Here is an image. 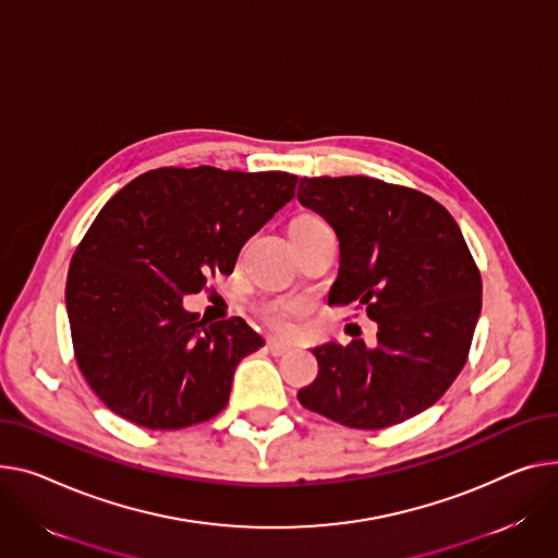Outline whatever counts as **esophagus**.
<instances>
[{
    "label": "esophagus",
    "instance_id": "34e87169",
    "mask_svg": "<svg viewBox=\"0 0 558 558\" xmlns=\"http://www.w3.org/2000/svg\"><path fill=\"white\" fill-rule=\"evenodd\" d=\"M267 348H269V352H271L274 356H282V354L291 352V345H289V343H282V341H276V339H271V341L267 343Z\"/></svg>",
    "mask_w": 558,
    "mask_h": 558
}]
</instances>
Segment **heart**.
<instances>
[{
	"mask_svg": "<svg viewBox=\"0 0 558 558\" xmlns=\"http://www.w3.org/2000/svg\"><path fill=\"white\" fill-rule=\"evenodd\" d=\"M295 310L293 307H265L263 310V316L265 320L276 329V331H287L289 329V314H293Z\"/></svg>",
	"mask_w": 558,
	"mask_h": 558,
	"instance_id": "b5f03b06",
	"label": "heart"
}]
</instances>
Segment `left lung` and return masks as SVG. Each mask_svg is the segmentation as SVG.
I'll return each instance as SVG.
<instances>
[{"label":"left lung","instance_id":"obj_1","mask_svg":"<svg viewBox=\"0 0 558 558\" xmlns=\"http://www.w3.org/2000/svg\"><path fill=\"white\" fill-rule=\"evenodd\" d=\"M299 202L339 238L327 303H356L379 327L373 348L316 345L318 377L299 401L363 430L424 413L464 367L482 307L458 221L428 195L369 177H305Z\"/></svg>","mask_w":558,"mask_h":558}]
</instances>
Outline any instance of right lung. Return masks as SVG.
<instances>
[{"label":"right lung","instance_id":"1","mask_svg":"<svg viewBox=\"0 0 558 558\" xmlns=\"http://www.w3.org/2000/svg\"><path fill=\"white\" fill-rule=\"evenodd\" d=\"M299 177L159 168L111 197L73 253V352L111 413L174 430L229 403L238 363L265 345L242 320H199L183 295L233 274L240 248L293 199Z\"/></svg>","mask_w":558,"mask_h":558}]
</instances>
